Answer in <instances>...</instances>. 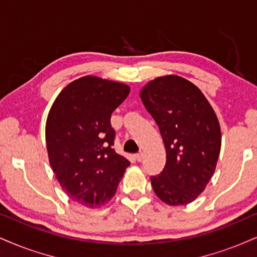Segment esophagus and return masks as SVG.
<instances>
[{"label":"esophagus","mask_w":257,"mask_h":257,"mask_svg":"<svg viewBox=\"0 0 257 257\" xmlns=\"http://www.w3.org/2000/svg\"><path fill=\"white\" fill-rule=\"evenodd\" d=\"M143 157H144V154L143 153H138L137 155H136V160H137L138 162H141V161L143 160Z\"/></svg>","instance_id":"34e87169"}]
</instances>
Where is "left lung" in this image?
Wrapping results in <instances>:
<instances>
[{"label":"left lung","instance_id":"obj_1","mask_svg":"<svg viewBox=\"0 0 257 257\" xmlns=\"http://www.w3.org/2000/svg\"><path fill=\"white\" fill-rule=\"evenodd\" d=\"M141 99L160 128L167 153L162 172L150 177L154 192L168 205L189 204L216 170L221 145L216 113L200 89L180 76L149 82Z\"/></svg>","mask_w":257,"mask_h":257}]
</instances>
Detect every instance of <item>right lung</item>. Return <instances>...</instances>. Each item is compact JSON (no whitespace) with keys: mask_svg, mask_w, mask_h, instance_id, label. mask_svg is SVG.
Instances as JSON below:
<instances>
[{"mask_svg":"<svg viewBox=\"0 0 257 257\" xmlns=\"http://www.w3.org/2000/svg\"><path fill=\"white\" fill-rule=\"evenodd\" d=\"M130 87L85 76L61 91L46 120L50 164L62 188L87 207L109 201L130 162L113 149L114 109Z\"/></svg>","mask_w":257,"mask_h":257,"instance_id":"obj_1","label":"right lung"}]
</instances>
